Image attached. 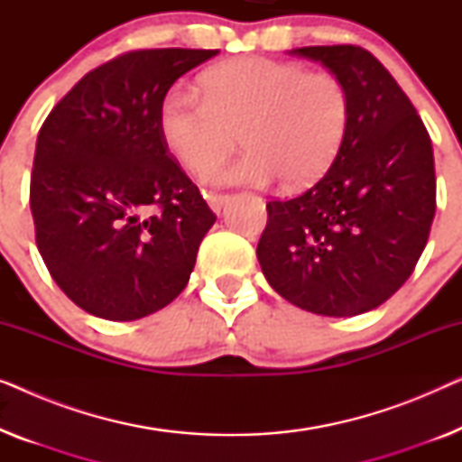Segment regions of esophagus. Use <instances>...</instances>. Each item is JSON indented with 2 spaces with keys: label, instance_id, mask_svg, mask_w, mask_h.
Masks as SVG:
<instances>
[{
  "label": "esophagus",
  "instance_id": "1",
  "mask_svg": "<svg viewBox=\"0 0 462 462\" xmlns=\"http://www.w3.org/2000/svg\"><path fill=\"white\" fill-rule=\"evenodd\" d=\"M204 198H206V201H208V206L212 208L214 212H220L223 210V206L226 204V199H229V195H223V193H212V191H208V193H204Z\"/></svg>",
  "mask_w": 462,
  "mask_h": 462
}]
</instances>
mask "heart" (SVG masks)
Returning a JSON list of instances; mask_svg holds the SVG:
<instances>
[{
	"mask_svg": "<svg viewBox=\"0 0 462 462\" xmlns=\"http://www.w3.org/2000/svg\"><path fill=\"white\" fill-rule=\"evenodd\" d=\"M199 88L201 98L185 90L163 97L160 134L180 166L204 172L239 134L246 151L208 170L212 185H311L343 147L351 105L334 73L248 56L206 71Z\"/></svg>",
	"mask_w": 462,
	"mask_h": 462,
	"instance_id": "b5f03b06",
	"label": "heart"
}]
</instances>
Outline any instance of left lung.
Segmentation results:
<instances>
[{"instance_id": "obj_1", "label": "left lung", "mask_w": 462, "mask_h": 462, "mask_svg": "<svg viewBox=\"0 0 462 462\" xmlns=\"http://www.w3.org/2000/svg\"><path fill=\"white\" fill-rule=\"evenodd\" d=\"M349 92V128L332 166L305 193L267 204L256 256L292 305L351 318L383 305L412 275L435 217L433 147L414 105L359 46L290 50Z\"/></svg>"}]
</instances>
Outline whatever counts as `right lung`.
<instances>
[{"label":"right lung","instance_id":"obj_1","mask_svg":"<svg viewBox=\"0 0 462 462\" xmlns=\"http://www.w3.org/2000/svg\"><path fill=\"white\" fill-rule=\"evenodd\" d=\"M218 50H134L86 73L37 136L31 214L52 280L97 318L132 321L185 290L214 225L160 134L180 75Z\"/></svg>","mask_w":462,"mask_h":462}]
</instances>
